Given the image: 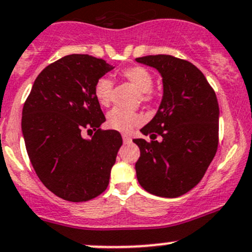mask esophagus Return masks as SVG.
I'll list each match as a JSON object with an SVG mask.
<instances>
[{
  "instance_id": "esophagus-1",
  "label": "esophagus",
  "mask_w": 252,
  "mask_h": 252,
  "mask_svg": "<svg viewBox=\"0 0 252 252\" xmlns=\"http://www.w3.org/2000/svg\"><path fill=\"white\" fill-rule=\"evenodd\" d=\"M122 137H123L124 144H128V142H130V141H131L130 135H128V134H123V135H122Z\"/></svg>"
}]
</instances>
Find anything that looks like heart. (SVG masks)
Returning a JSON list of instances; mask_svg holds the SVG:
<instances>
[{
    "mask_svg": "<svg viewBox=\"0 0 252 252\" xmlns=\"http://www.w3.org/2000/svg\"><path fill=\"white\" fill-rule=\"evenodd\" d=\"M121 77L133 84L139 91V100L145 104H150L155 100L152 92L153 76L144 66H130L119 72ZM113 94V82L108 77H100L94 86V95L100 105L107 107L111 104ZM144 122V115L135 111L113 108L107 113V126L111 129L122 133H129L134 126H140Z\"/></svg>",
    "mask_w": 252,
    "mask_h": 252,
    "instance_id": "heart-1",
    "label": "heart"
}]
</instances>
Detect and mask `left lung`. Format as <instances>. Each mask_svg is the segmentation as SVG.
Returning <instances> with one entry per match:
<instances>
[{"mask_svg": "<svg viewBox=\"0 0 252 252\" xmlns=\"http://www.w3.org/2000/svg\"><path fill=\"white\" fill-rule=\"evenodd\" d=\"M135 60L157 68L163 78L159 108L141 129L151 141L133 140L140 148L135 164L137 181L151 194L180 197L199 184L216 155V94L202 71L187 60L165 54Z\"/></svg>", "mask_w": 252, "mask_h": 252, "instance_id": "obj_1", "label": "left lung"}]
</instances>
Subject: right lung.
I'll use <instances>...</instances> for the list:
<instances>
[{"instance_id": "1", "label": "right lung", "mask_w": 252, "mask_h": 252, "mask_svg": "<svg viewBox=\"0 0 252 252\" xmlns=\"http://www.w3.org/2000/svg\"><path fill=\"white\" fill-rule=\"evenodd\" d=\"M113 66L88 54H71L37 76L23 107L21 130L42 184L68 202H87L107 189L123 140L102 130L106 121L94 86ZM95 131L92 140L81 131Z\"/></svg>"}]
</instances>
